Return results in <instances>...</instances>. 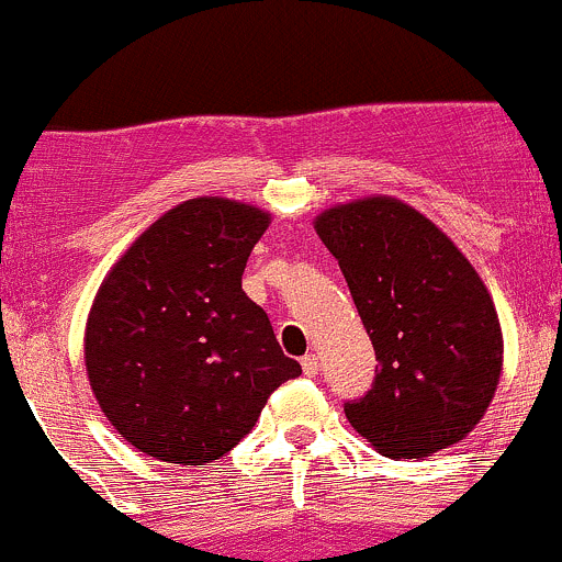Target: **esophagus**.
Listing matches in <instances>:
<instances>
[{
  "mask_svg": "<svg viewBox=\"0 0 562 562\" xmlns=\"http://www.w3.org/2000/svg\"><path fill=\"white\" fill-rule=\"evenodd\" d=\"M300 366H303L305 376H314L316 371H319V358H316V355H305V358L300 360Z\"/></svg>",
  "mask_w": 562,
  "mask_h": 562,
  "instance_id": "1",
  "label": "esophagus"
}]
</instances>
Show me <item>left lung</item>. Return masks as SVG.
<instances>
[{"mask_svg": "<svg viewBox=\"0 0 562 562\" xmlns=\"http://www.w3.org/2000/svg\"><path fill=\"white\" fill-rule=\"evenodd\" d=\"M314 229L380 360L371 391L344 404L352 429L391 459L464 440L503 371L497 311L468 257L393 196L338 204L316 215Z\"/></svg>", "mask_w": 562, "mask_h": 562, "instance_id": "obj_1", "label": "left lung"}]
</instances>
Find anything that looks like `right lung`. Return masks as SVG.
Segmentation results:
<instances>
[{
	"mask_svg": "<svg viewBox=\"0 0 562 562\" xmlns=\"http://www.w3.org/2000/svg\"><path fill=\"white\" fill-rule=\"evenodd\" d=\"M270 213L199 196L160 215L100 283L85 363L109 424L147 457L207 464L300 374L243 270Z\"/></svg>",
	"mask_w": 562,
	"mask_h": 562,
	"instance_id": "obj_1",
	"label": "right lung"
}]
</instances>
